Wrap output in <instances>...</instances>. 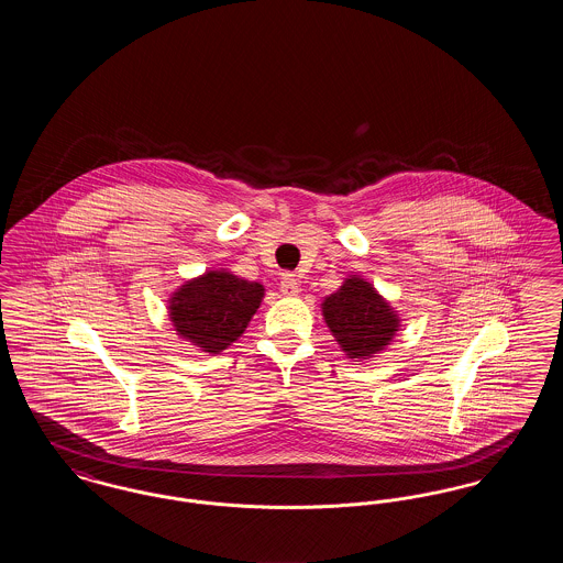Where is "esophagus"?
<instances>
[{
    "mask_svg": "<svg viewBox=\"0 0 563 563\" xmlns=\"http://www.w3.org/2000/svg\"><path fill=\"white\" fill-rule=\"evenodd\" d=\"M280 291L287 297H294L299 294V280L295 278L294 274H283V280H280Z\"/></svg>",
    "mask_w": 563,
    "mask_h": 563,
    "instance_id": "obj_1",
    "label": "esophagus"
}]
</instances>
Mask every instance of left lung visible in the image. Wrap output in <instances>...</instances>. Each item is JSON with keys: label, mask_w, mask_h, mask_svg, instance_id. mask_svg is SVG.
Instances as JSON below:
<instances>
[{"label": "left lung", "mask_w": 563, "mask_h": 563, "mask_svg": "<svg viewBox=\"0 0 563 563\" xmlns=\"http://www.w3.org/2000/svg\"><path fill=\"white\" fill-rule=\"evenodd\" d=\"M322 317L349 358H372L399 331V314L372 283L352 274L322 299Z\"/></svg>", "instance_id": "left-lung-1"}]
</instances>
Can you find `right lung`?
I'll use <instances>...</instances> for the list:
<instances>
[{"instance_id": "add662e5", "label": "right lung", "mask_w": 563, "mask_h": 563, "mask_svg": "<svg viewBox=\"0 0 563 563\" xmlns=\"http://www.w3.org/2000/svg\"><path fill=\"white\" fill-rule=\"evenodd\" d=\"M264 291V285L228 269H209L170 295L168 319L186 342L217 354L241 338Z\"/></svg>"}]
</instances>
